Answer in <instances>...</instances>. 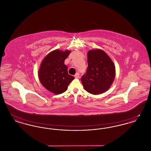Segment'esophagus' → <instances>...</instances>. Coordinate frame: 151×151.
<instances>
[{"mask_svg":"<svg viewBox=\"0 0 151 151\" xmlns=\"http://www.w3.org/2000/svg\"><path fill=\"white\" fill-rule=\"evenodd\" d=\"M79 76H80V74H79V72H77L75 75V78H79Z\"/></svg>","mask_w":151,"mask_h":151,"instance_id":"34e87169","label":"esophagus"}]
</instances>
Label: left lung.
Instances as JSON below:
<instances>
[{"label": "left lung", "mask_w": 151, "mask_h": 151, "mask_svg": "<svg viewBox=\"0 0 151 151\" xmlns=\"http://www.w3.org/2000/svg\"><path fill=\"white\" fill-rule=\"evenodd\" d=\"M87 57L88 68L81 77V83L88 92L102 93L108 90L114 80V65L106 53L100 49L89 51Z\"/></svg>", "instance_id": "obj_1"}]
</instances>
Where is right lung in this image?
<instances>
[{"label":"right lung","mask_w":151,"mask_h":151,"mask_svg":"<svg viewBox=\"0 0 151 151\" xmlns=\"http://www.w3.org/2000/svg\"><path fill=\"white\" fill-rule=\"evenodd\" d=\"M70 51L55 50L43 59L38 77L42 85L46 89L55 94H61L67 90L74 77L69 75L67 67L64 64Z\"/></svg>","instance_id":"add662e5"}]
</instances>
